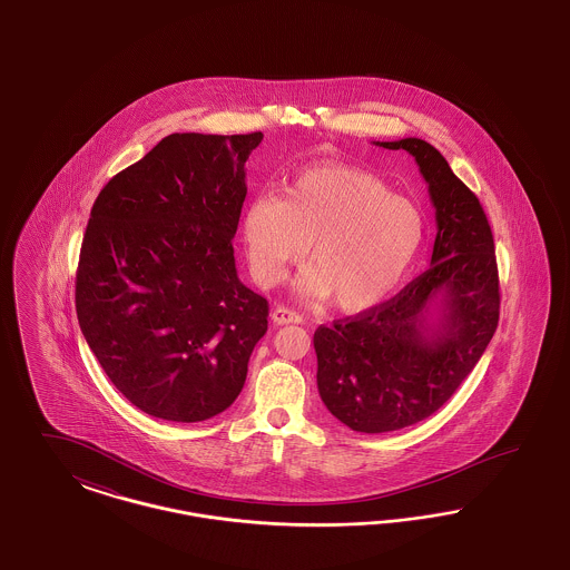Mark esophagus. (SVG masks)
Returning a JSON list of instances; mask_svg holds the SVG:
<instances>
[{"label":"esophagus","instance_id":"34e87169","mask_svg":"<svg viewBox=\"0 0 570 570\" xmlns=\"http://www.w3.org/2000/svg\"><path fill=\"white\" fill-rule=\"evenodd\" d=\"M273 321H275L276 325H287V323H302L304 316L297 315L295 311H289L285 306H276L275 311H273Z\"/></svg>","mask_w":570,"mask_h":570}]
</instances>
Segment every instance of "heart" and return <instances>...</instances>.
Segmentation results:
<instances>
[{
  "label": "heart",
  "mask_w": 570,
  "mask_h": 570,
  "mask_svg": "<svg viewBox=\"0 0 570 570\" xmlns=\"http://www.w3.org/2000/svg\"><path fill=\"white\" fill-rule=\"evenodd\" d=\"M422 209L367 170L318 165L297 173L283 198L262 194L243 215V240L255 281H283L309 245L297 289L363 313L393 294L421 254Z\"/></svg>",
  "instance_id": "heart-1"
}]
</instances>
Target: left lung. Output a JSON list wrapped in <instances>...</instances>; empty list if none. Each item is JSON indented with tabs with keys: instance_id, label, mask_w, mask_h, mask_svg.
Returning <instances> with one entry per match:
<instances>
[{
	"instance_id": "left-lung-1",
	"label": "left lung",
	"mask_w": 570,
	"mask_h": 570,
	"mask_svg": "<svg viewBox=\"0 0 570 570\" xmlns=\"http://www.w3.org/2000/svg\"><path fill=\"white\" fill-rule=\"evenodd\" d=\"M376 146L414 156L438 236L429 271L400 294L315 332L318 395L358 433L397 431L438 412L484 355L501 308L494 238L478 196L422 139Z\"/></svg>"
}]
</instances>
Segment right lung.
Listing matches in <instances>:
<instances>
[{
	"instance_id": "right-lung-1",
	"label": "right lung",
	"mask_w": 570,
	"mask_h": 570,
	"mask_svg": "<svg viewBox=\"0 0 570 570\" xmlns=\"http://www.w3.org/2000/svg\"><path fill=\"white\" fill-rule=\"evenodd\" d=\"M262 132H173L99 191L76 273L80 330L107 379L154 419L233 405L268 302L240 283L233 238Z\"/></svg>"
}]
</instances>
